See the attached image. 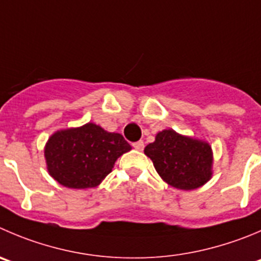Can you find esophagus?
Returning <instances> with one entry per match:
<instances>
[{
  "label": "esophagus",
  "instance_id": "esophagus-1",
  "mask_svg": "<svg viewBox=\"0 0 261 261\" xmlns=\"http://www.w3.org/2000/svg\"><path fill=\"white\" fill-rule=\"evenodd\" d=\"M132 146L136 148V150L142 151L143 147H145V143H143V141H137V142H133Z\"/></svg>",
  "mask_w": 261,
  "mask_h": 261
}]
</instances>
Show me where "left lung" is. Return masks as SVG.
<instances>
[{
	"mask_svg": "<svg viewBox=\"0 0 261 261\" xmlns=\"http://www.w3.org/2000/svg\"><path fill=\"white\" fill-rule=\"evenodd\" d=\"M161 179L178 190L201 187L213 177V150L206 141L164 129L145 147Z\"/></svg>",
	"mask_w": 261,
	"mask_h": 261,
	"instance_id": "8db88e82",
	"label": "left lung"
}]
</instances>
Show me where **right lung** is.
I'll return each instance as SVG.
<instances>
[{
  "label": "right lung",
  "instance_id": "add662e5",
  "mask_svg": "<svg viewBox=\"0 0 261 261\" xmlns=\"http://www.w3.org/2000/svg\"><path fill=\"white\" fill-rule=\"evenodd\" d=\"M132 150L120 133L95 123L56 130L44 146L48 174L61 186L75 190L97 187L115 161Z\"/></svg>",
  "mask_w": 261,
  "mask_h": 261
}]
</instances>
